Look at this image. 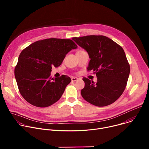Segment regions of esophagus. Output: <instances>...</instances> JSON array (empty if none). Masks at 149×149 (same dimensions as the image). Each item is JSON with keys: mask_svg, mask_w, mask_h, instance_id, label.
<instances>
[{"mask_svg": "<svg viewBox=\"0 0 149 149\" xmlns=\"http://www.w3.org/2000/svg\"><path fill=\"white\" fill-rule=\"evenodd\" d=\"M71 80H72V81L75 82V81H76L78 80V78H77V77H72L71 78Z\"/></svg>", "mask_w": 149, "mask_h": 149, "instance_id": "34e87169", "label": "esophagus"}]
</instances>
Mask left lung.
<instances>
[{
	"mask_svg": "<svg viewBox=\"0 0 149 149\" xmlns=\"http://www.w3.org/2000/svg\"><path fill=\"white\" fill-rule=\"evenodd\" d=\"M86 50L91 59L87 70L93 71L97 82L84 77L83 98L90 104L104 107L115 102L124 92L130 67L123 48L103 35H88L72 38Z\"/></svg>",
	"mask_w": 149,
	"mask_h": 149,
	"instance_id": "obj_1",
	"label": "left lung"
}]
</instances>
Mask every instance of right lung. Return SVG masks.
Masks as SVG:
<instances>
[{"mask_svg": "<svg viewBox=\"0 0 149 149\" xmlns=\"http://www.w3.org/2000/svg\"><path fill=\"white\" fill-rule=\"evenodd\" d=\"M77 48L71 39L49 38L23 49L15 76L19 92L26 101L38 107H47L60 99L71 79L64 75L52 78L51 69L59 67L66 55Z\"/></svg>", "mask_w": 149, "mask_h": 149, "instance_id": "obj_1", "label": "right lung"}]
</instances>
